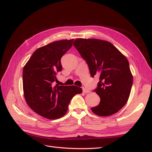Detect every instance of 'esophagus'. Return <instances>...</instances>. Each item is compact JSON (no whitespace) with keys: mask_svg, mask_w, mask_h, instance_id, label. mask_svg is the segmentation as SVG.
Wrapping results in <instances>:
<instances>
[{"mask_svg":"<svg viewBox=\"0 0 152 152\" xmlns=\"http://www.w3.org/2000/svg\"><path fill=\"white\" fill-rule=\"evenodd\" d=\"M82 91H83V92H84V93H90V91L88 90L87 89H86V87H82Z\"/></svg>","mask_w":152,"mask_h":152,"instance_id":"esophagus-1","label":"esophagus"}]
</instances>
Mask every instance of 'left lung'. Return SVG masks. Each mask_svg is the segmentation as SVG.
Returning <instances> with one entry per match:
<instances>
[{"instance_id": "1", "label": "left lung", "mask_w": 152, "mask_h": 152, "mask_svg": "<svg viewBox=\"0 0 152 152\" xmlns=\"http://www.w3.org/2000/svg\"><path fill=\"white\" fill-rule=\"evenodd\" d=\"M73 45L88 65L91 75H99L94 92L100 98L98 105L91 108L99 116L117 113L127 102L133 77L127 58L108 41L77 39Z\"/></svg>"}]
</instances>
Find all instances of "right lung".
Wrapping results in <instances>:
<instances>
[{
  "label": "right lung",
  "instance_id": "add662e5",
  "mask_svg": "<svg viewBox=\"0 0 152 152\" xmlns=\"http://www.w3.org/2000/svg\"><path fill=\"white\" fill-rule=\"evenodd\" d=\"M73 39L50 43L37 49L23 71V87L29 107L48 119H58L65 115L72 98L82 93L75 86H59L57 72H61V58L70 49Z\"/></svg>",
  "mask_w": 152,
  "mask_h": 152
}]
</instances>
